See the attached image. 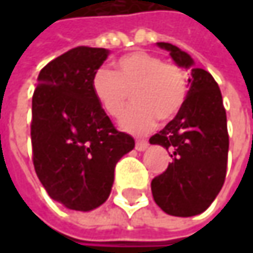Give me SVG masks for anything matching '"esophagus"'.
I'll return each instance as SVG.
<instances>
[{"instance_id":"obj_1","label":"esophagus","mask_w":253,"mask_h":253,"mask_svg":"<svg viewBox=\"0 0 253 253\" xmlns=\"http://www.w3.org/2000/svg\"><path fill=\"white\" fill-rule=\"evenodd\" d=\"M146 148H148V142H145V140H137V142H136V149H137L139 152L145 151Z\"/></svg>"}]
</instances>
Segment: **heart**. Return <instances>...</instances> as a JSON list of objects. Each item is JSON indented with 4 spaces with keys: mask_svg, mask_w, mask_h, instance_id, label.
Wrapping results in <instances>:
<instances>
[{
    "mask_svg": "<svg viewBox=\"0 0 253 253\" xmlns=\"http://www.w3.org/2000/svg\"><path fill=\"white\" fill-rule=\"evenodd\" d=\"M116 72L98 69L90 79V90L110 117H119L131 90L133 105L120 119V127L131 134H145L161 122L171 120L181 110L187 80L184 72L161 57L133 51L114 63Z\"/></svg>",
    "mask_w": 253,
    "mask_h": 253,
    "instance_id": "b5f03b06",
    "label": "heart"
}]
</instances>
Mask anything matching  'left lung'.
Returning a JSON list of instances; mask_svg holds the SVG:
<instances>
[{
	"label": "left lung",
	"mask_w": 253,
	"mask_h": 253,
	"mask_svg": "<svg viewBox=\"0 0 253 253\" xmlns=\"http://www.w3.org/2000/svg\"><path fill=\"white\" fill-rule=\"evenodd\" d=\"M180 69L189 70V90L177 116L149 139L171 157L167 170L151 183L157 205L169 215L204 212L220 193L227 169L228 133L223 96L214 77L169 42H157Z\"/></svg>",
	"instance_id": "8db88e82"
}]
</instances>
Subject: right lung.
I'll list each match as a JSON object with an SVG mask.
<instances>
[{
	"label": "right lung",
	"instance_id": "obj_1",
	"mask_svg": "<svg viewBox=\"0 0 253 253\" xmlns=\"http://www.w3.org/2000/svg\"><path fill=\"white\" fill-rule=\"evenodd\" d=\"M105 48L77 46L48 63L32 98L33 166L46 193L75 211L102 205L134 139L113 126L90 90Z\"/></svg>",
	"mask_w": 253,
	"mask_h": 253
}]
</instances>
